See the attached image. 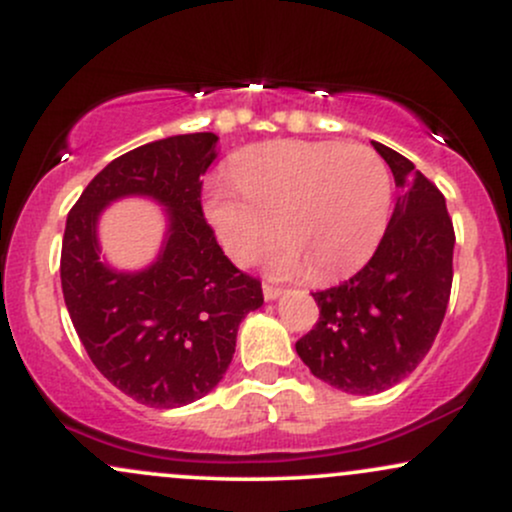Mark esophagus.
Listing matches in <instances>:
<instances>
[{
    "mask_svg": "<svg viewBox=\"0 0 512 512\" xmlns=\"http://www.w3.org/2000/svg\"><path fill=\"white\" fill-rule=\"evenodd\" d=\"M262 293H264V301H276V298L281 296V289H276V286L264 284V286H262Z\"/></svg>",
    "mask_w": 512,
    "mask_h": 512,
    "instance_id": "obj_1",
    "label": "esophagus"
}]
</instances>
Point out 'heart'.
Segmentation results:
<instances>
[{"mask_svg":"<svg viewBox=\"0 0 512 512\" xmlns=\"http://www.w3.org/2000/svg\"><path fill=\"white\" fill-rule=\"evenodd\" d=\"M233 187H211L204 214L226 255L250 264L279 236L269 272L332 281L368 260L385 231L390 173L363 144L274 142L245 154Z\"/></svg>","mask_w":512,"mask_h":512,"instance_id":"heart-1","label":"heart"}]
</instances>
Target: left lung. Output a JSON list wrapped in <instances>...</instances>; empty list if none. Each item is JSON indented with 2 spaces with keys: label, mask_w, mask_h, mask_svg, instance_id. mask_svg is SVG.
<instances>
[{
  "label": "left lung",
  "mask_w": 512,
  "mask_h": 512,
  "mask_svg": "<svg viewBox=\"0 0 512 512\" xmlns=\"http://www.w3.org/2000/svg\"><path fill=\"white\" fill-rule=\"evenodd\" d=\"M399 192L385 236L366 267L344 284L313 293L320 320L296 342L322 383L375 395L424 361L452 289L455 231L445 197L390 146L373 142Z\"/></svg>",
  "instance_id": "left-lung-1"
}]
</instances>
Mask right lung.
<instances>
[{
	"label": "right lung",
	"mask_w": 512,
	"mask_h": 512,
	"mask_svg": "<svg viewBox=\"0 0 512 512\" xmlns=\"http://www.w3.org/2000/svg\"><path fill=\"white\" fill-rule=\"evenodd\" d=\"M214 132L178 134L127 151L96 175L67 216L62 293L74 330L117 390L156 409L185 407L214 390L236 354L238 325L264 303L262 284L233 267L202 214ZM146 196L167 209L157 260L120 273L100 257L105 206Z\"/></svg>",
	"instance_id": "add662e5"
}]
</instances>
